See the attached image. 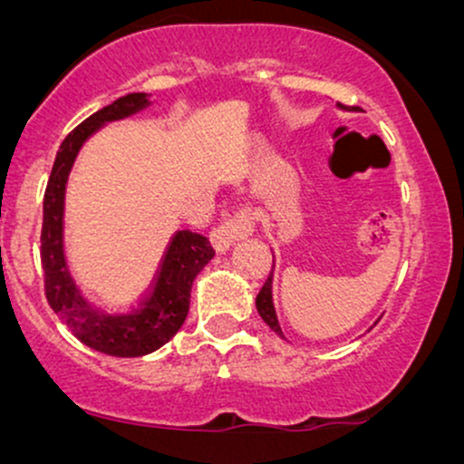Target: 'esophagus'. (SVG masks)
I'll return each mask as SVG.
<instances>
[{"label": "esophagus", "instance_id": "34e87169", "mask_svg": "<svg viewBox=\"0 0 464 464\" xmlns=\"http://www.w3.org/2000/svg\"><path fill=\"white\" fill-rule=\"evenodd\" d=\"M253 227L255 222L253 218H250L248 209H239L211 231V244H214L218 253H225V250L233 246L236 239L248 237L250 233H253Z\"/></svg>", "mask_w": 464, "mask_h": 464}]
</instances>
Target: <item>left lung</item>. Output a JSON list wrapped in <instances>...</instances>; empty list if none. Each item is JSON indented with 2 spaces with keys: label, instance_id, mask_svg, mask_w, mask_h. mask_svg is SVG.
Returning a JSON list of instances; mask_svg holds the SVG:
<instances>
[{
  "label": "left lung",
  "instance_id": "8db88e82",
  "mask_svg": "<svg viewBox=\"0 0 464 464\" xmlns=\"http://www.w3.org/2000/svg\"><path fill=\"white\" fill-rule=\"evenodd\" d=\"M338 106L340 109H344L343 104H338ZM355 109H358V106H353L351 111H355ZM273 270H275V259H273ZM273 270H270L268 279H266L264 287L259 290L257 299H255V305H257V312H259V316L264 318V323L268 324L275 334H279L281 338H284V332H281V324H279V321H276V312H275V303H273Z\"/></svg>",
  "mask_w": 464,
  "mask_h": 464
}]
</instances>
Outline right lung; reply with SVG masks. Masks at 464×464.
Instances as JSON below:
<instances>
[{
  "label": "right lung",
  "mask_w": 464,
  "mask_h": 464,
  "mask_svg": "<svg viewBox=\"0 0 464 464\" xmlns=\"http://www.w3.org/2000/svg\"><path fill=\"white\" fill-rule=\"evenodd\" d=\"M146 106H150L146 93H129L87 117L69 132L61 143V150L56 152L44 198L41 262L45 270L47 303L80 343L115 358L148 355L174 338L188 318L191 284L216 255L205 236L188 228L177 231L169 239L157 276L146 295L121 310L100 307L80 290L69 273L63 244V216L65 188L73 161L82 143L102 129L106 121L124 120Z\"/></svg>",
  "instance_id": "right-lung-1"
}]
</instances>
